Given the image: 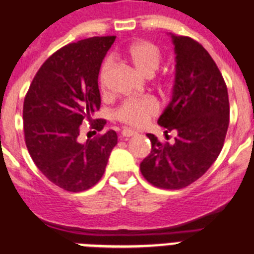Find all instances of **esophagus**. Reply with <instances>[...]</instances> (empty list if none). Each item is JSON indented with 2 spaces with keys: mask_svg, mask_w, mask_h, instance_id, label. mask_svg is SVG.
<instances>
[{
  "mask_svg": "<svg viewBox=\"0 0 254 254\" xmlns=\"http://www.w3.org/2000/svg\"><path fill=\"white\" fill-rule=\"evenodd\" d=\"M137 135V132L133 131V129L131 128H123L122 129V136L125 138H128V137H132V136Z\"/></svg>",
  "mask_w": 254,
  "mask_h": 254,
  "instance_id": "34e87169",
  "label": "esophagus"
}]
</instances>
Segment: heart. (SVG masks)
Wrapping results in <instances>:
<instances>
[{"mask_svg": "<svg viewBox=\"0 0 254 254\" xmlns=\"http://www.w3.org/2000/svg\"><path fill=\"white\" fill-rule=\"evenodd\" d=\"M123 56L128 60L136 70L145 77H151L159 68L162 55L154 43L149 41H135L123 50ZM112 66V62L106 59L99 71V84L101 90L106 86V77ZM159 112V103L154 97L144 96L123 101L116 110V118L132 127H142Z\"/></svg>", "mask_w": 254, "mask_h": 254, "instance_id": "b5f03b06", "label": "heart"}]
</instances>
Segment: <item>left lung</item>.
Masks as SVG:
<instances>
[{"label": "left lung", "mask_w": 254, "mask_h": 254, "mask_svg": "<svg viewBox=\"0 0 254 254\" xmlns=\"http://www.w3.org/2000/svg\"><path fill=\"white\" fill-rule=\"evenodd\" d=\"M176 74L172 100L158 119L173 144L148 133L151 151L140 164L142 176L160 189H183L201 177L220 155L226 137L230 105L220 69L200 43L173 36Z\"/></svg>", "instance_id": "obj_1"}]
</instances>
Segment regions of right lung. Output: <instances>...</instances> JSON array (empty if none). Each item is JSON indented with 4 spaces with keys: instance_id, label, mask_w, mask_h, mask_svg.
<instances>
[{
    "instance_id": "1",
    "label": "right lung",
    "mask_w": 254,
    "mask_h": 254,
    "mask_svg": "<svg viewBox=\"0 0 254 254\" xmlns=\"http://www.w3.org/2000/svg\"><path fill=\"white\" fill-rule=\"evenodd\" d=\"M114 36L91 37L69 43L50 56L30 83L23 105L25 145L37 168L66 191L96 185L105 172L116 131L78 142L81 125L101 131L105 119H94L100 109L97 84L101 63Z\"/></svg>"
}]
</instances>
